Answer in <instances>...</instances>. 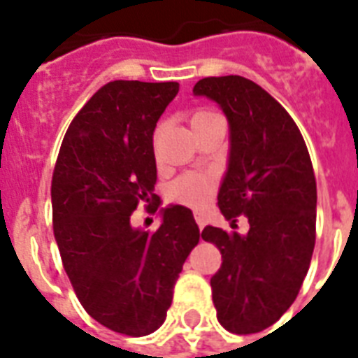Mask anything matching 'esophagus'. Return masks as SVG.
I'll return each instance as SVG.
<instances>
[{
    "instance_id": "1",
    "label": "esophagus",
    "mask_w": 358,
    "mask_h": 358,
    "mask_svg": "<svg viewBox=\"0 0 358 358\" xmlns=\"http://www.w3.org/2000/svg\"><path fill=\"white\" fill-rule=\"evenodd\" d=\"M195 221H196V224H199V229H204V224H206V217H204V215H202L201 212H195Z\"/></svg>"
}]
</instances>
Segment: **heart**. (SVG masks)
Masks as SVG:
<instances>
[{"instance_id": "1", "label": "heart", "mask_w": 358, "mask_h": 358, "mask_svg": "<svg viewBox=\"0 0 358 358\" xmlns=\"http://www.w3.org/2000/svg\"><path fill=\"white\" fill-rule=\"evenodd\" d=\"M217 117V113L208 111V109H199L191 117V126L195 128L199 124ZM217 187V180L212 173H187L180 176L169 189V196L174 202H182L187 206H201L213 195V191Z\"/></svg>"}]
</instances>
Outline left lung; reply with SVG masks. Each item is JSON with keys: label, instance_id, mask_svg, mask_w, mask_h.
<instances>
[{"label": "left lung", "instance_id": "1", "mask_svg": "<svg viewBox=\"0 0 358 358\" xmlns=\"http://www.w3.org/2000/svg\"><path fill=\"white\" fill-rule=\"evenodd\" d=\"M193 92L217 102L230 124L219 210L234 224L249 219L245 236L202 230L223 256L210 280L213 305L230 333H260L292 306L310 266L317 201L310 154L288 111L255 81L204 78Z\"/></svg>", "mask_w": 358, "mask_h": 358}]
</instances>
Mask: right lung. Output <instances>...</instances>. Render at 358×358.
<instances>
[{"instance_id":"1","label":"right lung","mask_w":358,"mask_h":358,"mask_svg":"<svg viewBox=\"0 0 358 358\" xmlns=\"http://www.w3.org/2000/svg\"><path fill=\"white\" fill-rule=\"evenodd\" d=\"M178 89L176 81H109L70 122L53 169V234L64 271L87 314L126 336H146L165 322L201 239L185 206L162 210L154 232L129 223L139 204L159 208L152 135Z\"/></svg>"}]
</instances>
